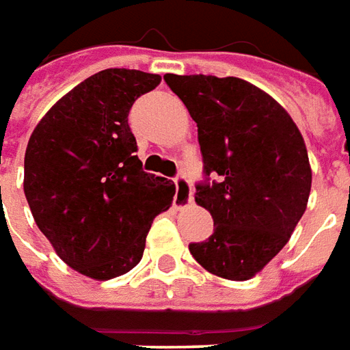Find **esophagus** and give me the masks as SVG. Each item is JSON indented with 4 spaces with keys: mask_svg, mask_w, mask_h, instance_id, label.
Returning a JSON list of instances; mask_svg holds the SVG:
<instances>
[{
    "mask_svg": "<svg viewBox=\"0 0 350 350\" xmlns=\"http://www.w3.org/2000/svg\"><path fill=\"white\" fill-rule=\"evenodd\" d=\"M175 187H177V194H175V207L177 209H183V207H188L190 203L194 202L192 198V187L185 177H177L175 179Z\"/></svg>",
    "mask_w": 350,
    "mask_h": 350,
    "instance_id": "1",
    "label": "esophagus"
}]
</instances>
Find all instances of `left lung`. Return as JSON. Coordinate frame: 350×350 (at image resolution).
Returning a JSON list of instances; mask_svg holds the SVG:
<instances>
[{
  "label": "left lung",
  "mask_w": 350,
  "mask_h": 350,
  "mask_svg": "<svg viewBox=\"0 0 350 350\" xmlns=\"http://www.w3.org/2000/svg\"><path fill=\"white\" fill-rule=\"evenodd\" d=\"M198 124L203 173L196 203L215 232L188 249L209 273L247 281L288 243L306 213L311 165L298 126L258 86L237 77L163 75Z\"/></svg>",
  "instance_id": "8db88e82"
}]
</instances>
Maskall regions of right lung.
Wrapping results in <instances>:
<instances>
[{"label":"right lung","mask_w":350,"mask_h":350,"mask_svg":"<svg viewBox=\"0 0 350 350\" xmlns=\"http://www.w3.org/2000/svg\"><path fill=\"white\" fill-rule=\"evenodd\" d=\"M162 77L103 69L77 84L39 120L24 156V194L36 224L69 267L96 281L143 258L156 215L175 185L145 173L128 124L133 101Z\"/></svg>","instance_id":"right-lung-1"}]
</instances>
